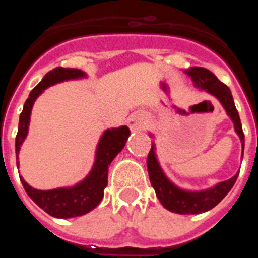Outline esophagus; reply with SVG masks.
<instances>
[{"mask_svg": "<svg viewBox=\"0 0 258 258\" xmlns=\"http://www.w3.org/2000/svg\"><path fill=\"white\" fill-rule=\"evenodd\" d=\"M146 121H147V116L143 112L137 111V112H133L129 117H127L126 124L132 132H138L142 131V127L145 126Z\"/></svg>", "mask_w": 258, "mask_h": 258, "instance_id": "obj_1", "label": "esophagus"}]
</instances>
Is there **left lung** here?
I'll return each mask as SVG.
<instances>
[{
	"mask_svg": "<svg viewBox=\"0 0 258 258\" xmlns=\"http://www.w3.org/2000/svg\"><path fill=\"white\" fill-rule=\"evenodd\" d=\"M184 74L191 77L194 86L199 90H204L211 94L221 103L226 115L231 118L234 129L241 142V154L244 152V133L241 129V122L239 113L236 111L235 103L232 99L231 90L225 84H222L211 71L202 67H191L184 71ZM150 137L154 134L150 133ZM147 170H149L150 181L155 188L157 199L160 200L163 207L173 213L178 214H199L209 211L216 207L223 198L226 197L236 182L239 172L227 181L218 182L213 187L206 190H186L175 183H173L161 168L159 159L156 156V146L152 143L147 157Z\"/></svg>",
	"mask_w": 258,
	"mask_h": 258,
	"instance_id": "8db88e82",
	"label": "left lung"
}]
</instances>
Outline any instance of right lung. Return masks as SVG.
Returning <instances> with one entry per match:
<instances>
[{"label": "right lung", "instance_id": "add662e5", "mask_svg": "<svg viewBox=\"0 0 258 258\" xmlns=\"http://www.w3.org/2000/svg\"><path fill=\"white\" fill-rule=\"evenodd\" d=\"M88 77V75L76 68L58 67L50 71L41 80L29 94L28 99L24 103L23 111L19 117V127L15 138V152H17V165L19 168V151L23 142L28 136L31 112L36 99L40 97L44 90L55 84L80 80ZM131 136L129 127L122 125L118 127L106 129L99 138V142L95 149V157L92 169L83 181L77 182L74 186L58 187L52 190H37L29 186L23 177H20L23 187L33 202L44 209L47 214L56 218L79 217L90 211L101 203L104 195V188L108 183V165L117 156V154L124 149L127 137Z\"/></svg>", "mask_w": 258, "mask_h": 258}]
</instances>
